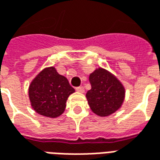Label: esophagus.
I'll return each instance as SVG.
<instances>
[{
	"label": "esophagus",
	"mask_w": 160,
	"mask_h": 160,
	"mask_svg": "<svg viewBox=\"0 0 160 160\" xmlns=\"http://www.w3.org/2000/svg\"><path fill=\"white\" fill-rule=\"evenodd\" d=\"M76 91L77 92H79L83 93L84 92H85V89H84L83 87H76Z\"/></svg>",
	"instance_id": "1"
}]
</instances>
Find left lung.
Returning a JSON list of instances; mask_svg holds the SVG:
<instances>
[{
    "mask_svg": "<svg viewBox=\"0 0 160 160\" xmlns=\"http://www.w3.org/2000/svg\"><path fill=\"white\" fill-rule=\"evenodd\" d=\"M89 80L92 88L86 96L92 111L99 117H107L118 111L125 94L120 81L103 68L91 73Z\"/></svg>",
    "mask_w": 160,
    "mask_h": 160,
    "instance_id": "obj_1",
    "label": "left lung"
}]
</instances>
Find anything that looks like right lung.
I'll return each instance as SVG.
<instances>
[{
	"label": "right lung",
	"instance_id": "1",
	"mask_svg": "<svg viewBox=\"0 0 160 160\" xmlns=\"http://www.w3.org/2000/svg\"><path fill=\"white\" fill-rule=\"evenodd\" d=\"M74 89L66 77L56 72L55 68H47L40 72L29 87V98L37 113L48 118L62 114L66 102Z\"/></svg>",
	"mask_w": 160,
	"mask_h": 160
}]
</instances>
